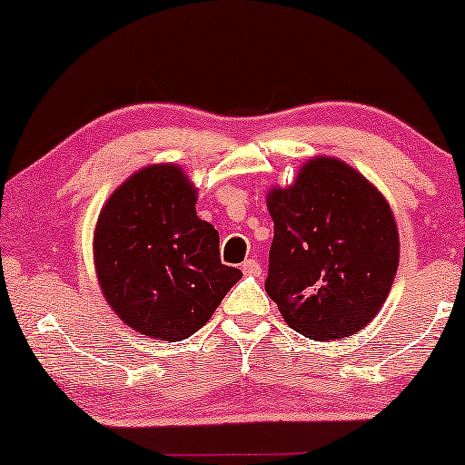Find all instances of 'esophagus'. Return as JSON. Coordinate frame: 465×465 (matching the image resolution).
<instances>
[{"label":"esophagus","mask_w":465,"mask_h":465,"mask_svg":"<svg viewBox=\"0 0 465 465\" xmlns=\"http://www.w3.org/2000/svg\"><path fill=\"white\" fill-rule=\"evenodd\" d=\"M241 271H243L245 275H260V264H258V260H253V258L245 260V262L241 264Z\"/></svg>","instance_id":"1"}]
</instances>
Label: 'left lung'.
I'll return each mask as SVG.
<instances>
[{
	"label": "left lung",
	"instance_id": "8db88e82",
	"mask_svg": "<svg viewBox=\"0 0 465 465\" xmlns=\"http://www.w3.org/2000/svg\"><path fill=\"white\" fill-rule=\"evenodd\" d=\"M275 237L266 294L307 339L360 332L390 294L400 243L391 209L371 182L336 158L304 164L294 186L272 190Z\"/></svg>",
	"mask_w": 465,
	"mask_h": 465
}]
</instances>
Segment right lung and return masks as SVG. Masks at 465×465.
Here are the masks:
<instances>
[{
  "mask_svg": "<svg viewBox=\"0 0 465 465\" xmlns=\"http://www.w3.org/2000/svg\"><path fill=\"white\" fill-rule=\"evenodd\" d=\"M194 194L175 164L142 169L110 196L94 228L107 302L152 339H188L243 277L222 264L220 234L196 215Z\"/></svg>",
  "mask_w": 465,
  "mask_h": 465,
  "instance_id": "obj_1",
  "label": "right lung"
}]
</instances>
